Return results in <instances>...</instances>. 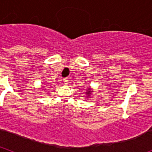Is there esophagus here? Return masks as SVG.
Returning a JSON list of instances; mask_svg holds the SVG:
<instances>
[{"label": "esophagus", "instance_id": "34e87169", "mask_svg": "<svg viewBox=\"0 0 152 152\" xmlns=\"http://www.w3.org/2000/svg\"><path fill=\"white\" fill-rule=\"evenodd\" d=\"M63 82H64V84H68L69 83V78L66 77V78L63 79Z\"/></svg>", "mask_w": 152, "mask_h": 152}]
</instances>
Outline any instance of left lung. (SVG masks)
<instances>
[{
	"label": "left lung",
	"mask_w": 152,
	"mask_h": 152,
	"mask_svg": "<svg viewBox=\"0 0 152 152\" xmlns=\"http://www.w3.org/2000/svg\"><path fill=\"white\" fill-rule=\"evenodd\" d=\"M92 90L91 89V88H88V90H87V92H86V94H87V95H88V96H89L91 94V93H92Z\"/></svg>",
	"instance_id": "1"
}]
</instances>
